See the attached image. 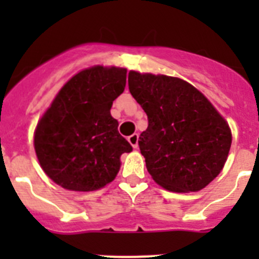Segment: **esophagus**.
Returning <instances> with one entry per match:
<instances>
[{
	"mask_svg": "<svg viewBox=\"0 0 259 259\" xmlns=\"http://www.w3.org/2000/svg\"><path fill=\"white\" fill-rule=\"evenodd\" d=\"M128 143L131 144L132 146H134L135 149H136L137 148V144H139V135L137 134H134V135H131V136H128Z\"/></svg>",
	"mask_w": 259,
	"mask_h": 259,
	"instance_id": "1",
	"label": "esophagus"
}]
</instances>
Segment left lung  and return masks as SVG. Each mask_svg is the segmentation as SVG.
I'll use <instances>...</instances> for the list:
<instances>
[{
  "label": "left lung",
  "instance_id": "left-lung-1",
  "mask_svg": "<svg viewBox=\"0 0 259 259\" xmlns=\"http://www.w3.org/2000/svg\"><path fill=\"white\" fill-rule=\"evenodd\" d=\"M128 87L148 115L139 146L154 182L172 192H197L219 175L232 136L200 91L178 77L128 74Z\"/></svg>",
  "mask_w": 259,
  "mask_h": 259
}]
</instances>
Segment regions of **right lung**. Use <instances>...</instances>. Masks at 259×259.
<instances>
[{
  "instance_id": "right-lung-1",
  "label": "right lung",
  "mask_w": 259,
  "mask_h": 259,
  "mask_svg": "<svg viewBox=\"0 0 259 259\" xmlns=\"http://www.w3.org/2000/svg\"><path fill=\"white\" fill-rule=\"evenodd\" d=\"M125 68L80 71L59 91L38 122L35 150L42 170L70 191H96L115 179L132 146L110 114L125 87Z\"/></svg>"
}]
</instances>
